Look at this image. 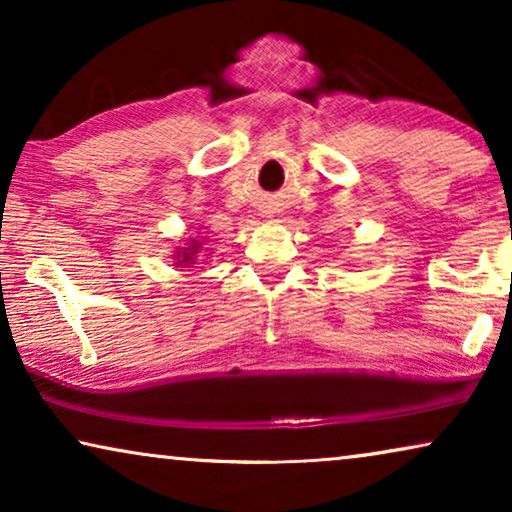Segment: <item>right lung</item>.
<instances>
[{
  "instance_id": "obj_1",
  "label": "right lung",
  "mask_w": 512,
  "mask_h": 512,
  "mask_svg": "<svg viewBox=\"0 0 512 512\" xmlns=\"http://www.w3.org/2000/svg\"><path fill=\"white\" fill-rule=\"evenodd\" d=\"M202 249L200 240H188L181 242V247H174V268H186V265H193L195 258H198Z\"/></svg>"
}]
</instances>
